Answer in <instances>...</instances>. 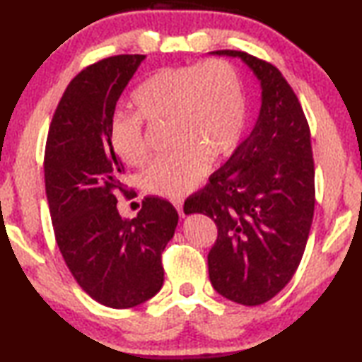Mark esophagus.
Wrapping results in <instances>:
<instances>
[{
	"mask_svg": "<svg viewBox=\"0 0 362 362\" xmlns=\"http://www.w3.org/2000/svg\"><path fill=\"white\" fill-rule=\"evenodd\" d=\"M173 204L175 206V209H177V212H179L180 217L185 216V214H183V201L182 199H174Z\"/></svg>",
	"mask_w": 362,
	"mask_h": 362,
	"instance_id": "esophagus-1",
	"label": "esophagus"
}]
</instances>
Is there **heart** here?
Listing matches in <instances>:
<instances>
[{
  "label": "heart",
  "mask_w": 362,
  "mask_h": 362,
  "mask_svg": "<svg viewBox=\"0 0 362 362\" xmlns=\"http://www.w3.org/2000/svg\"><path fill=\"white\" fill-rule=\"evenodd\" d=\"M136 113H116L108 124L115 155L131 166L148 156L144 121L169 122V145L140 174L148 193L179 198L199 185L211 161L231 156L246 131L247 103L240 73L225 59L163 66L132 90Z\"/></svg>",
  "instance_id": "obj_1"
}]
</instances>
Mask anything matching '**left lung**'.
<instances>
[{
    "label": "left lung",
    "instance_id": "obj_1",
    "mask_svg": "<svg viewBox=\"0 0 362 362\" xmlns=\"http://www.w3.org/2000/svg\"><path fill=\"white\" fill-rule=\"evenodd\" d=\"M260 79L262 107L247 139L209 183L185 201V214H206L217 226L207 255L220 296L255 306L289 284L302 260L315 214V159L310 126L291 84L273 64L243 51Z\"/></svg>",
    "mask_w": 362,
    "mask_h": 362
}]
</instances>
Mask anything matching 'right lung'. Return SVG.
<instances>
[{"mask_svg": "<svg viewBox=\"0 0 362 362\" xmlns=\"http://www.w3.org/2000/svg\"><path fill=\"white\" fill-rule=\"evenodd\" d=\"M145 56L121 54L86 66L66 86L49 126L45 183L57 246L79 287L110 308L140 305L161 289V254L179 214L146 196L122 218L124 166L108 142L116 102Z\"/></svg>", "mask_w": 362, "mask_h": 362, "instance_id": "1", "label": "right lung"}]
</instances>
